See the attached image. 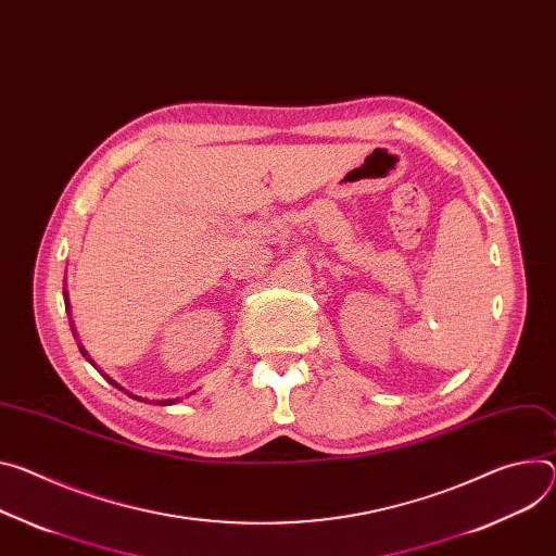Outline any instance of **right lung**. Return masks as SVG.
I'll return each instance as SVG.
<instances>
[{"label": "right lung", "mask_w": 556, "mask_h": 556, "mask_svg": "<svg viewBox=\"0 0 556 556\" xmlns=\"http://www.w3.org/2000/svg\"><path fill=\"white\" fill-rule=\"evenodd\" d=\"M64 301H66V311L71 313V301H68V292H66V290H64ZM71 328H73V321H71ZM73 332H75V328H73ZM75 337H77V332H75ZM79 350H81V355H84V357H86V359H88V362L94 366V362L88 357V352L84 350V345H79ZM94 368H97V366H94ZM99 372H102V370H99ZM102 375H104V372H102ZM104 377H106V375H104ZM106 379H109V381H111L115 388L124 390V388H122L119 383H115L111 377H106ZM128 394H130V392H128ZM130 396H132V399H139V401H146V399H141V396H135V394H130ZM175 401H179V399H162V401H157V403H162V406H170V403H175Z\"/></svg>", "instance_id": "obj_1"}]
</instances>
